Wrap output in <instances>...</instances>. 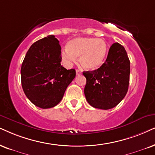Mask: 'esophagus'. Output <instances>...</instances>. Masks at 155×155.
Here are the masks:
<instances>
[{
	"label": "esophagus",
	"instance_id": "34e87169",
	"mask_svg": "<svg viewBox=\"0 0 155 155\" xmlns=\"http://www.w3.org/2000/svg\"><path fill=\"white\" fill-rule=\"evenodd\" d=\"M76 75H77V76L80 75V74H81V71L79 69H76Z\"/></svg>",
	"mask_w": 155,
	"mask_h": 155
}]
</instances>
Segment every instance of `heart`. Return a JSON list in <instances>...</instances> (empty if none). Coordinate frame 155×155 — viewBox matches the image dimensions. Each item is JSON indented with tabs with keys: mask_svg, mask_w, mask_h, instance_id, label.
<instances>
[{
	"mask_svg": "<svg viewBox=\"0 0 155 155\" xmlns=\"http://www.w3.org/2000/svg\"><path fill=\"white\" fill-rule=\"evenodd\" d=\"M107 53V44L103 39L76 38L70 41L67 49L62 51L61 57L66 66H71L79 57L82 67L94 70L104 63Z\"/></svg>",
	"mask_w": 155,
	"mask_h": 155,
	"instance_id": "b5f03b06",
	"label": "heart"
}]
</instances>
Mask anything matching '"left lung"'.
Segmentation results:
<instances>
[{
  "mask_svg": "<svg viewBox=\"0 0 155 155\" xmlns=\"http://www.w3.org/2000/svg\"><path fill=\"white\" fill-rule=\"evenodd\" d=\"M83 74L87 79L84 94L91 107L105 110L116 107L126 96L130 84V61L124 46L113 44L101 67Z\"/></svg>",
  "mask_w": 155,
  "mask_h": 155,
  "instance_id": "left-lung-1",
  "label": "left lung"
}]
</instances>
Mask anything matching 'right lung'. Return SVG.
Segmentation results:
<instances>
[{
	"instance_id": "add662e5",
	"label": "right lung",
	"mask_w": 155,
	"mask_h": 155,
	"mask_svg": "<svg viewBox=\"0 0 155 155\" xmlns=\"http://www.w3.org/2000/svg\"><path fill=\"white\" fill-rule=\"evenodd\" d=\"M61 48L54 35L34 43L21 69L25 96L36 107L48 109L61 101L66 88L76 76L75 69L61 65Z\"/></svg>"
}]
</instances>
